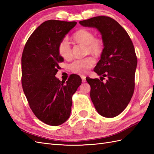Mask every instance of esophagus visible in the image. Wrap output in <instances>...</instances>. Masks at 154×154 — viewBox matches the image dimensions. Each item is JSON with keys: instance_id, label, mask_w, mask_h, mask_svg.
<instances>
[{"instance_id": "esophagus-1", "label": "esophagus", "mask_w": 154, "mask_h": 154, "mask_svg": "<svg viewBox=\"0 0 154 154\" xmlns=\"http://www.w3.org/2000/svg\"><path fill=\"white\" fill-rule=\"evenodd\" d=\"M82 78V82H86V77L85 76H81Z\"/></svg>"}]
</instances>
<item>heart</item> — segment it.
Wrapping results in <instances>:
<instances>
[{"label":"heart","mask_w":154,"mask_h":154,"mask_svg":"<svg viewBox=\"0 0 154 154\" xmlns=\"http://www.w3.org/2000/svg\"><path fill=\"white\" fill-rule=\"evenodd\" d=\"M73 40L76 43L85 45V54H91L97 57L101 54L103 49V41L99 38L94 37L92 32L86 29H82L76 31L72 36ZM58 51L60 56L65 60H70L72 57V49L69 42L63 39L60 42ZM95 64V60L92 57H87L77 60L71 65V71L78 74H85L88 70Z\"/></svg>","instance_id":"b5f03b06"}]
</instances>
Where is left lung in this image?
<instances>
[{
	"label": "left lung",
	"mask_w": 154,
	"mask_h": 154,
	"mask_svg": "<svg viewBox=\"0 0 154 154\" xmlns=\"http://www.w3.org/2000/svg\"><path fill=\"white\" fill-rule=\"evenodd\" d=\"M79 23L94 27L101 35L104 48L94 69L100 78L86 80L97 112L105 118L116 117L125 109L134 94L137 60L132 42L123 27L109 17H95ZM105 77L107 81L103 82Z\"/></svg>",
	"instance_id": "obj_1"
}]
</instances>
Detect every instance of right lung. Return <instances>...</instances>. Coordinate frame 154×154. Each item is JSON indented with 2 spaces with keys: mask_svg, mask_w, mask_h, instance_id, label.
I'll return each mask as SVG.
<instances>
[{
  "mask_svg": "<svg viewBox=\"0 0 154 154\" xmlns=\"http://www.w3.org/2000/svg\"><path fill=\"white\" fill-rule=\"evenodd\" d=\"M76 22L47 20L27 40L22 56V85L32 112L45 124L58 126L69 119L72 96L82 79L72 74L65 82L55 76L63 62L58 47Z\"/></svg>",
  "mask_w": 154,
  "mask_h": 154,
  "instance_id": "right-lung-1",
  "label": "right lung"
}]
</instances>
